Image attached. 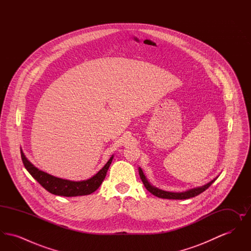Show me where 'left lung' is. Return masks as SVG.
<instances>
[{
  "label": "left lung",
  "mask_w": 251,
  "mask_h": 251,
  "mask_svg": "<svg viewBox=\"0 0 251 251\" xmlns=\"http://www.w3.org/2000/svg\"><path fill=\"white\" fill-rule=\"evenodd\" d=\"M139 171V176L140 179H142L144 185L146 187V189L149 192H151L152 195L156 196L157 198H161V199H167V200H187L190 198H194L200 194H201L202 192L205 191L207 188H209L212 183L215 181V179H217V177L214 179H212L211 181H209L208 183L204 184L202 186H199V187H195L192 189H188L186 191L183 192H169L164 191L162 189H159L155 186H153L152 184H151V182L148 180L147 177L145 176L141 167L138 168Z\"/></svg>",
  "instance_id": "1"
}]
</instances>
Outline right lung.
I'll return each mask as SVG.
<instances>
[{"instance_id": "right-lung-1", "label": "right lung", "mask_w": 251, "mask_h": 251, "mask_svg": "<svg viewBox=\"0 0 251 251\" xmlns=\"http://www.w3.org/2000/svg\"><path fill=\"white\" fill-rule=\"evenodd\" d=\"M21 154H22L24 167L32 175V177L36 179L38 183L41 184V186H43L47 191L53 195L63 196V197L85 196L95 192L102 183L114 158V155L111 156L107 163L105 164V166L90 179L80 180V181H73L70 179L57 178L52 175H50L42 170H39L26 158L22 150H21Z\"/></svg>"}]
</instances>
